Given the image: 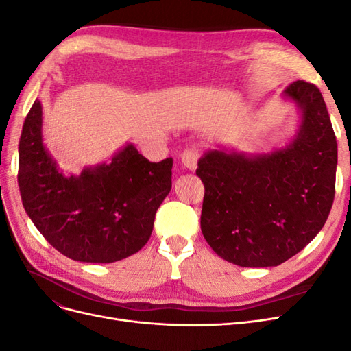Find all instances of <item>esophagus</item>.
I'll return each instance as SVG.
<instances>
[{"label":"esophagus","instance_id":"34e87169","mask_svg":"<svg viewBox=\"0 0 351 351\" xmlns=\"http://www.w3.org/2000/svg\"><path fill=\"white\" fill-rule=\"evenodd\" d=\"M197 158H199V154H197L196 149H186L182 154V162L189 169H196Z\"/></svg>","mask_w":351,"mask_h":351}]
</instances>
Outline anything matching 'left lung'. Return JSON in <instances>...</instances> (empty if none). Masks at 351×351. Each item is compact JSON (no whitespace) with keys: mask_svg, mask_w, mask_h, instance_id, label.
Instances as JSON below:
<instances>
[{"mask_svg":"<svg viewBox=\"0 0 351 351\" xmlns=\"http://www.w3.org/2000/svg\"><path fill=\"white\" fill-rule=\"evenodd\" d=\"M282 98L300 114L285 146L256 155L219 147L197 162L202 234L239 267H278L294 256L322 230L334 202L337 139L322 93L297 80Z\"/></svg>","mask_w":351,"mask_h":351,"instance_id":"left-lung-1","label":"left lung"}]
</instances>
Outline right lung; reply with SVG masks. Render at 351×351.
Wrapping results in <instances>:
<instances>
[{
	"label": "right lung",
	"instance_id": "right-lung-1",
	"mask_svg": "<svg viewBox=\"0 0 351 351\" xmlns=\"http://www.w3.org/2000/svg\"><path fill=\"white\" fill-rule=\"evenodd\" d=\"M173 158L149 162L127 143L110 162L64 176L42 139V104L26 117L19 143V187L26 214L64 256L111 263L149 240L155 214L171 190Z\"/></svg>",
	"mask_w": 351,
	"mask_h": 351
}]
</instances>
